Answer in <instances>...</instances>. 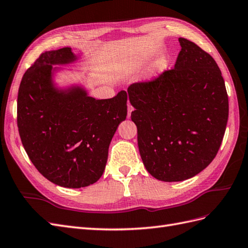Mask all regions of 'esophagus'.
Masks as SVG:
<instances>
[{
  "label": "esophagus",
  "instance_id": "obj_1",
  "mask_svg": "<svg viewBox=\"0 0 248 248\" xmlns=\"http://www.w3.org/2000/svg\"><path fill=\"white\" fill-rule=\"evenodd\" d=\"M133 110H134V108H133V107L129 104V105H128V117L131 116V113H132Z\"/></svg>",
  "mask_w": 248,
  "mask_h": 248
}]
</instances>
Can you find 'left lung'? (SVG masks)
I'll return each mask as SVG.
<instances>
[{
	"label": "left lung",
	"mask_w": 248,
	"mask_h": 248,
	"mask_svg": "<svg viewBox=\"0 0 248 248\" xmlns=\"http://www.w3.org/2000/svg\"><path fill=\"white\" fill-rule=\"evenodd\" d=\"M175 67L129 89L139 153L145 169L167 182L192 178L217 155L228 119V96L217 62L179 37Z\"/></svg>",
	"instance_id": "8db88e82"
}]
</instances>
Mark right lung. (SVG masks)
I'll return each mask as SVG.
<instances>
[{
	"instance_id": "add662e5",
	"label": "right lung",
	"mask_w": 248,
	"mask_h": 248,
	"mask_svg": "<svg viewBox=\"0 0 248 248\" xmlns=\"http://www.w3.org/2000/svg\"><path fill=\"white\" fill-rule=\"evenodd\" d=\"M75 60L71 48L43 52L23 76L16 116L23 147L36 170L71 188L100 178L114 133L128 112L125 91L109 99L88 96L80 88L56 91L52 65Z\"/></svg>"
}]
</instances>
